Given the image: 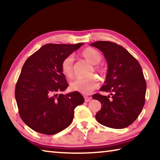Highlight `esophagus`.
<instances>
[{"instance_id": "34e87169", "label": "esophagus", "mask_w": 160, "mask_h": 160, "mask_svg": "<svg viewBox=\"0 0 160 160\" xmlns=\"http://www.w3.org/2000/svg\"><path fill=\"white\" fill-rule=\"evenodd\" d=\"M85 97V101L86 102H90V100L92 99V97H90L85 96V97Z\"/></svg>"}]
</instances>
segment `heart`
I'll return each mask as SVG.
<instances>
[{
  "label": "heart",
  "instance_id": "heart-1",
  "mask_svg": "<svg viewBox=\"0 0 160 160\" xmlns=\"http://www.w3.org/2000/svg\"><path fill=\"white\" fill-rule=\"evenodd\" d=\"M82 56L89 63L92 65L99 63L102 59V54L99 51L92 47H88L82 51ZM73 56L69 55L63 59L61 63V69L63 73L67 78H71L72 76V63ZM99 85L98 80L94 77L86 78H78L70 83V88L72 90L78 91L82 94H90Z\"/></svg>",
  "mask_w": 160,
  "mask_h": 160
}]
</instances>
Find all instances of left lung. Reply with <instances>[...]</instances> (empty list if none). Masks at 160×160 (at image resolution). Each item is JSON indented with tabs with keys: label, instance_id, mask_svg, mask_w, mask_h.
Returning a JSON list of instances; mask_svg holds the SVG:
<instances>
[{
	"label": "left lung",
	"instance_id": "obj_1",
	"mask_svg": "<svg viewBox=\"0 0 160 160\" xmlns=\"http://www.w3.org/2000/svg\"><path fill=\"white\" fill-rule=\"evenodd\" d=\"M90 46L101 51L106 58L107 74L100 91L111 95L92 96L102 104L95 115L97 121L112 128L128 127L138 117L145 104L147 86L142 68L126 48L116 43L98 41Z\"/></svg>",
	"mask_w": 160,
	"mask_h": 160
}]
</instances>
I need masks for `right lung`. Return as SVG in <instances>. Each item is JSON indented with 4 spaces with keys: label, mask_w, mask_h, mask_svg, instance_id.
Wrapping results in <instances>:
<instances>
[{
    "label": "right lung",
    "mask_w": 160,
    "mask_h": 160,
    "mask_svg": "<svg viewBox=\"0 0 160 160\" xmlns=\"http://www.w3.org/2000/svg\"><path fill=\"white\" fill-rule=\"evenodd\" d=\"M82 44H45L24 63L15 99L22 120L34 131L54 135L63 131L72 123L75 108L85 102L78 92L62 94L68 87L62 61Z\"/></svg>",
    "instance_id": "obj_1"
}]
</instances>
